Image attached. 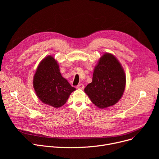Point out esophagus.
I'll use <instances>...</instances> for the list:
<instances>
[{
	"label": "esophagus",
	"mask_w": 159,
	"mask_h": 159,
	"mask_svg": "<svg viewBox=\"0 0 159 159\" xmlns=\"http://www.w3.org/2000/svg\"><path fill=\"white\" fill-rule=\"evenodd\" d=\"M77 88L78 89H84V84H79V85L77 86Z\"/></svg>",
	"instance_id": "34e87169"
}]
</instances>
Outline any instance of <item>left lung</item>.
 <instances>
[{
  "mask_svg": "<svg viewBox=\"0 0 159 159\" xmlns=\"http://www.w3.org/2000/svg\"><path fill=\"white\" fill-rule=\"evenodd\" d=\"M126 86V75L120 62L110 53H105L95 66L92 82L85 93L99 108L113 106L122 97Z\"/></svg>",
  "mask_w": 159,
  "mask_h": 159,
  "instance_id": "obj_1",
  "label": "left lung"
}]
</instances>
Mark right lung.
<instances>
[{
    "label": "right lung",
    "mask_w": 159,
    "mask_h": 159,
    "mask_svg": "<svg viewBox=\"0 0 159 159\" xmlns=\"http://www.w3.org/2000/svg\"><path fill=\"white\" fill-rule=\"evenodd\" d=\"M33 88L43 103L54 107L63 106L75 90L61 75L55 58L48 56L40 62L33 77Z\"/></svg>",
    "instance_id": "add662e5"
}]
</instances>
